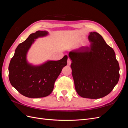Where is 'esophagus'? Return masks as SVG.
<instances>
[{"instance_id": "1", "label": "esophagus", "mask_w": 128, "mask_h": 128, "mask_svg": "<svg viewBox=\"0 0 128 128\" xmlns=\"http://www.w3.org/2000/svg\"><path fill=\"white\" fill-rule=\"evenodd\" d=\"M71 63H72V61H71L70 59H69V58H68V60H67V64H68V66H70Z\"/></svg>"}]
</instances>
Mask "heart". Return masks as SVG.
<instances>
[{"instance_id": "heart-1", "label": "heart", "mask_w": 128, "mask_h": 128, "mask_svg": "<svg viewBox=\"0 0 128 128\" xmlns=\"http://www.w3.org/2000/svg\"><path fill=\"white\" fill-rule=\"evenodd\" d=\"M86 40V38H85L84 37H80L79 38V40H78V44H80V45H81L83 44L84 42ZM84 46H89V44L88 42H86V44H84Z\"/></svg>"}]
</instances>
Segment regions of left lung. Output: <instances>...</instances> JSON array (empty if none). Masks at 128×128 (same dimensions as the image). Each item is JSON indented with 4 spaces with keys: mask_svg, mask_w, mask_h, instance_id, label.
Masks as SVG:
<instances>
[{
    "mask_svg": "<svg viewBox=\"0 0 128 128\" xmlns=\"http://www.w3.org/2000/svg\"><path fill=\"white\" fill-rule=\"evenodd\" d=\"M91 47L69 53L77 94L83 98L99 99L108 95L118 82L120 67L114 50L96 32L88 36Z\"/></svg>",
    "mask_w": 128,
    "mask_h": 128,
    "instance_id": "left-lung-1",
    "label": "left lung"
}]
</instances>
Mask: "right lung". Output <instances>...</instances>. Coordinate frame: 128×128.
<instances>
[{
	"label": "right lung",
	"mask_w": 128,
	"mask_h": 128,
	"mask_svg": "<svg viewBox=\"0 0 128 128\" xmlns=\"http://www.w3.org/2000/svg\"><path fill=\"white\" fill-rule=\"evenodd\" d=\"M48 34L47 31L40 30L30 34L18 46L10 60L8 67L10 83L26 97L42 98L51 94L56 78L67 64V56L59 60H48L38 65L32 64L27 60V54L34 41Z\"/></svg>",
	"instance_id": "add662e5"
}]
</instances>
